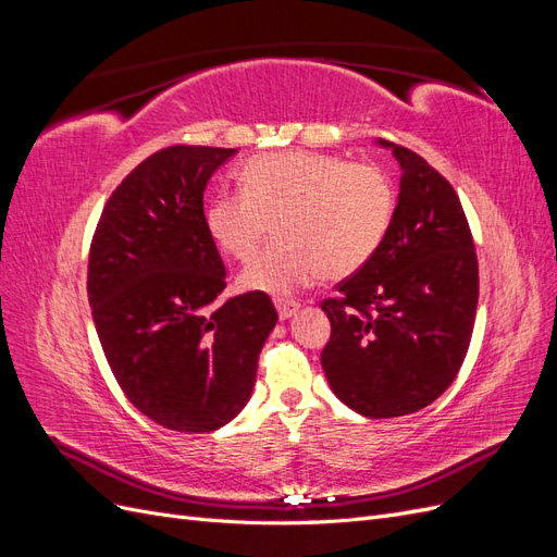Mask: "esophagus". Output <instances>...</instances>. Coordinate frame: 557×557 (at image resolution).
<instances>
[{
  "label": "esophagus",
  "mask_w": 557,
  "mask_h": 557,
  "mask_svg": "<svg viewBox=\"0 0 557 557\" xmlns=\"http://www.w3.org/2000/svg\"><path fill=\"white\" fill-rule=\"evenodd\" d=\"M299 309V301H290V299H276V311L281 320H288L290 315H295Z\"/></svg>",
  "instance_id": "esophagus-1"
}]
</instances>
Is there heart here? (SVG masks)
Returning <instances> with one entry per match:
<instances>
[{
  "label": "heart",
  "mask_w": 557,
  "mask_h": 557,
  "mask_svg": "<svg viewBox=\"0 0 557 557\" xmlns=\"http://www.w3.org/2000/svg\"><path fill=\"white\" fill-rule=\"evenodd\" d=\"M244 193H218L207 207L211 239L248 262L276 223V244L242 274L246 290L293 295L320 276L356 274L383 244L395 193L374 164L336 156H258L242 170Z\"/></svg>",
  "instance_id": "heart-1"
}]
</instances>
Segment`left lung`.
<instances>
[{
  "instance_id": "1",
  "label": "left lung",
  "mask_w": 557,
  "mask_h": 557,
  "mask_svg": "<svg viewBox=\"0 0 557 557\" xmlns=\"http://www.w3.org/2000/svg\"><path fill=\"white\" fill-rule=\"evenodd\" d=\"M399 162L391 230L323 311L332 393L367 418L425 409L458 376L474 332L479 262L453 185L413 150L379 139Z\"/></svg>"
}]
</instances>
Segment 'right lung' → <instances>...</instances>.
Wrapping results in <instances>:
<instances>
[{"instance_id": "obj_1", "label": "right lung", "mask_w": 557, "mask_h": 557, "mask_svg": "<svg viewBox=\"0 0 557 557\" xmlns=\"http://www.w3.org/2000/svg\"><path fill=\"white\" fill-rule=\"evenodd\" d=\"M237 148L170 146L109 197L88 262L99 342L127 399L158 425L213 432L256 385L278 313L267 293L221 299L225 264L205 215V190Z\"/></svg>"}]
</instances>
